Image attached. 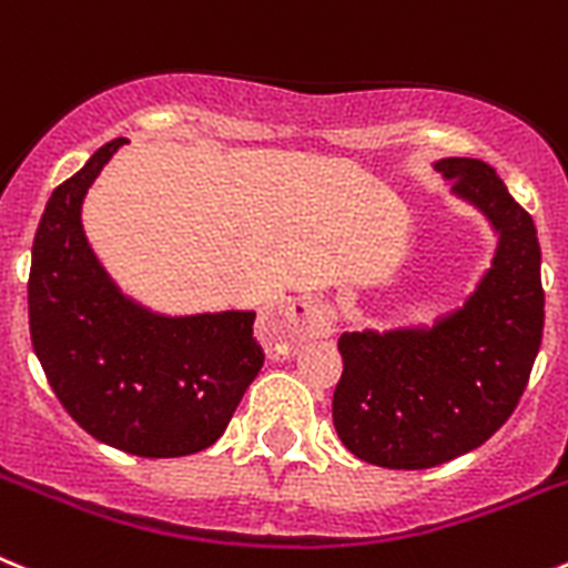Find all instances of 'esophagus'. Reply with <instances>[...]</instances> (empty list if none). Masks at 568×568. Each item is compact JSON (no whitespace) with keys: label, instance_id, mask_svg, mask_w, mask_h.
<instances>
[{"label":"esophagus","instance_id":"esophagus-1","mask_svg":"<svg viewBox=\"0 0 568 568\" xmlns=\"http://www.w3.org/2000/svg\"><path fill=\"white\" fill-rule=\"evenodd\" d=\"M338 327V313L329 301H298L295 307L261 315L258 338L267 353L281 358L290 355L301 341L329 338Z\"/></svg>","mask_w":568,"mask_h":568}]
</instances>
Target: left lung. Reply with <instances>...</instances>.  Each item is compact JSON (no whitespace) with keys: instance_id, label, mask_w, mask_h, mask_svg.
I'll use <instances>...</instances> for the list:
<instances>
[{"instance_id":"1","label":"left lung","mask_w":568,"mask_h":568,"mask_svg":"<svg viewBox=\"0 0 568 568\" xmlns=\"http://www.w3.org/2000/svg\"><path fill=\"white\" fill-rule=\"evenodd\" d=\"M495 233L489 267L433 321L341 333L333 395L341 444L384 469H429L498 433L529 381L544 335L540 244L531 215L478 159L433 164Z\"/></svg>"}]
</instances>
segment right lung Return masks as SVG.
Masks as SVG:
<instances>
[{
  "label": "right lung",
  "instance_id": "add662e5",
  "mask_svg": "<svg viewBox=\"0 0 568 568\" xmlns=\"http://www.w3.org/2000/svg\"><path fill=\"white\" fill-rule=\"evenodd\" d=\"M124 144L99 148L48 199L30 253V341L84 433L142 458H182L222 438L264 353L253 310L159 313L104 270L82 204Z\"/></svg>",
  "mask_w": 568,
  "mask_h": 568
}]
</instances>
